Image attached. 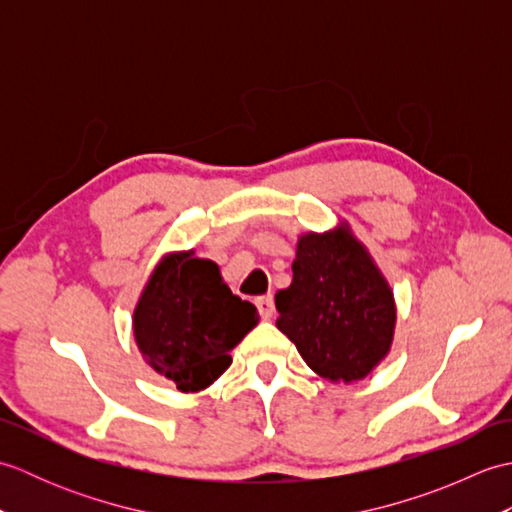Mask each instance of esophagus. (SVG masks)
Wrapping results in <instances>:
<instances>
[{"label": "esophagus", "instance_id": "esophagus-1", "mask_svg": "<svg viewBox=\"0 0 512 512\" xmlns=\"http://www.w3.org/2000/svg\"><path fill=\"white\" fill-rule=\"evenodd\" d=\"M255 303H257V308H259V314H262V319L273 317V312H275V299H273V295L257 297Z\"/></svg>", "mask_w": 512, "mask_h": 512}]
</instances>
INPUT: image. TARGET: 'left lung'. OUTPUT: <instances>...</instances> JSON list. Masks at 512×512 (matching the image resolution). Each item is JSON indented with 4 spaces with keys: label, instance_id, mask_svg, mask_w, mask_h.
<instances>
[{
    "label": "left lung",
    "instance_id": "obj_1",
    "mask_svg": "<svg viewBox=\"0 0 512 512\" xmlns=\"http://www.w3.org/2000/svg\"><path fill=\"white\" fill-rule=\"evenodd\" d=\"M277 328L332 383L365 378L389 352L396 308L383 275L347 231L303 235L292 284L275 295Z\"/></svg>",
    "mask_w": 512,
    "mask_h": 512
}]
</instances>
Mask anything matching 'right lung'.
Instances as JSON below:
<instances>
[{
  "label": "right lung",
  "mask_w": 512,
  "mask_h": 512,
  "mask_svg": "<svg viewBox=\"0 0 512 512\" xmlns=\"http://www.w3.org/2000/svg\"><path fill=\"white\" fill-rule=\"evenodd\" d=\"M257 325V308L233 295L217 264L191 253L165 257L134 312L140 352L180 391H200L231 365L233 347Z\"/></svg>",
  "instance_id": "right-lung-1"
}]
</instances>
